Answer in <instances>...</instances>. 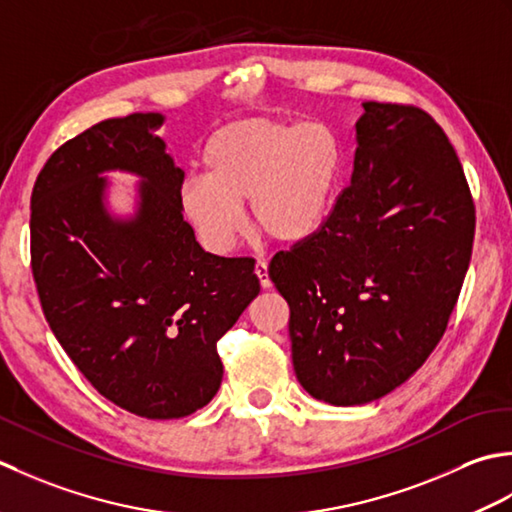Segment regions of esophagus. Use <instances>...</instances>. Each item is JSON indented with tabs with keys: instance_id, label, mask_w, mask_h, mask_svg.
<instances>
[{
	"instance_id": "34e87169",
	"label": "esophagus",
	"mask_w": 512,
	"mask_h": 512,
	"mask_svg": "<svg viewBox=\"0 0 512 512\" xmlns=\"http://www.w3.org/2000/svg\"><path fill=\"white\" fill-rule=\"evenodd\" d=\"M254 271H256V276H258V280H260V287L269 289V287H271V280H269V271H267V263H265V260H258Z\"/></svg>"
}]
</instances>
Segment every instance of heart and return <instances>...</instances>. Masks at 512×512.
Here are the masks:
<instances>
[{
	"mask_svg": "<svg viewBox=\"0 0 512 512\" xmlns=\"http://www.w3.org/2000/svg\"><path fill=\"white\" fill-rule=\"evenodd\" d=\"M205 176L181 187V212L205 249L232 252L249 223L278 243H300L325 223L340 181V145L322 123L232 121L203 148Z\"/></svg>",
	"mask_w": 512,
	"mask_h": 512,
	"instance_id": "b5f03b06",
	"label": "heart"
}]
</instances>
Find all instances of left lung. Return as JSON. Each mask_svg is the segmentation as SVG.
<instances>
[{
	"instance_id": "1",
	"label": "left lung",
	"mask_w": 512,
	"mask_h": 512,
	"mask_svg": "<svg viewBox=\"0 0 512 512\" xmlns=\"http://www.w3.org/2000/svg\"><path fill=\"white\" fill-rule=\"evenodd\" d=\"M351 185L314 236L269 263L311 398L380 400L422 367L460 296L475 236L462 163L431 114L362 103Z\"/></svg>"
}]
</instances>
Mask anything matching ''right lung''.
Instances as JSON below:
<instances>
[{
    "instance_id": "add662e5",
    "label": "right lung",
    "mask_w": 512,
    "mask_h": 512,
    "mask_svg": "<svg viewBox=\"0 0 512 512\" xmlns=\"http://www.w3.org/2000/svg\"><path fill=\"white\" fill-rule=\"evenodd\" d=\"M159 112L106 119L52 152L33 187L30 258L41 309L103 398L148 420L185 417L223 380L216 342L260 283L252 258L214 256L183 221ZM142 179L132 219L105 207L103 171Z\"/></svg>"
}]
</instances>
